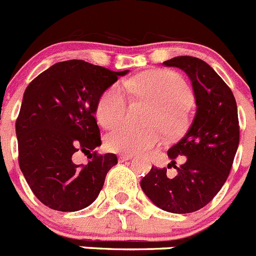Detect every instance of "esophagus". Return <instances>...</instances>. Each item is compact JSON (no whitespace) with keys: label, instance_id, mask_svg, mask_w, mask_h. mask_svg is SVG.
Listing matches in <instances>:
<instances>
[{"label":"esophagus","instance_id":"1","mask_svg":"<svg viewBox=\"0 0 256 256\" xmlns=\"http://www.w3.org/2000/svg\"><path fill=\"white\" fill-rule=\"evenodd\" d=\"M130 159H132L131 155H120V156H118V160L120 162H126V160H130Z\"/></svg>","mask_w":256,"mask_h":256}]
</instances>
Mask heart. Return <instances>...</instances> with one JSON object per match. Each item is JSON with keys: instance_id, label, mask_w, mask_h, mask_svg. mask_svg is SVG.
Segmentation results:
<instances>
[{"instance_id": "b5f03b06", "label": "heart", "mask_w": 256, "mask_h": 256, "mask_svg": "<svg viewBox=\"0 0 256 256\" xmlns=\"http://www.w3.org/2000/svg\"><path fill=\"white\" fill-rule=\"evenodd\" d=\"M131 94L154 104L149 117V128L121 125L106 136L110 150L126 155H144L163 145L166 131L180 132L187 125V104L190 90L179 74L170 70H149L124 83ZM128 106L125 90L114 84L104 90L96 107L97 120L104 128H112L124 120Z\"/></svg>"}]
</instances>
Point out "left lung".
Listing matches in <instances>:
<instances>
[{"mask_svg": "<svg viewBox=\"0 0 256 256\" xmlns=\"http://www.w3.org/2000/svg\"><path fill=\"white\" fill-rule=\"evenodd\" d=\"M163 64L190 77L197 110L186 135L168 150L176 176L152 166L140 186L159 208L190 214L211 202L230 174L240 139L238 106L228 86L202 59L183 56ZM178 154L188 156L180 167L175 166Z\"/></svg>", "mask_w": 256, "mask_h": 256, "instance_id": "8db88e82", "label": "left lung"}]
</instances>
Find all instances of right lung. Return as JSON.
I'll return each instance as SVG.
<instances>
[{
    "label": "right lung",
    "mask_w": 256,
    "mask_h": 256,
    "mask_svg": "<svg viewBox=\"0 0 256 256\" xmlns=\"http://www.w3.org/2000/svg\"><path fill=\"white\" fill-rule=\"evenodd\" d=\"M128 73L73 59L48 68L25 90L16 120L18 164L32 193L49 208L80 211L98 197L117 156L92 152L101 145L96 107ZM77 151L91 159L86 166L71 160Z\"/></svg>",
    "instance_id": "1"
}]
</instances>
